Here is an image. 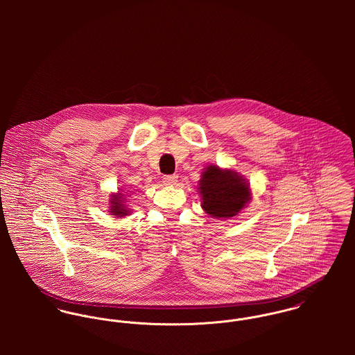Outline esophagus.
Returning <instances> with one entry per match:
<instances>
[{
    "mask_svg": "<svg viewBox=\"0 0 355 355\" xmlns=\"http://www.w3.org/2000/svg\"><path fill=\"white\" fill-rule=\"evenodd\" d=\"M162 182L166 186H175L178 183V176L176 175H166V176H164Z\"/></svg>",
    "mask_w": 355,
    "mask_h": 355,
    "instance_id": "1",
    "label": "esophagus"
}]
</instances>
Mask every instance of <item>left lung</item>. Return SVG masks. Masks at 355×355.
I'll use <instances>...</instances> for the list:
<instances>
[{"instance_id":"1","label":"left lung","mask_w":355,"mask_h":355,"mask_svg":"<svg viewBox=\"0 0 355 355\" xmlns=\"http://www.w3.org/2000/svg\"><path fill=\"white\" fill-rule=\"evenodd\" d=\"M202 207L211 217L228 218L236 216L250 201L249 186L234 171H221L210 165L200 180Z\"/></svg>"}]
</instances>
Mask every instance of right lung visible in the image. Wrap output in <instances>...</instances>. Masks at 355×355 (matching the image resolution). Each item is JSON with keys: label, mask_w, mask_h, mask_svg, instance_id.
Returning <instances> with one entry per match:
<instances>
[{"label": "right lung", "mask_w": 355, "mask_h": 355, "mask_svg": "<svg viewBox=\"0 0 355 355\" xmlns=\"http://www.w3.org/2000/svg\"><path fill=\"white\" fill-rule=\"evenodd\" d=\"M123 196L121 194H117V196H113L112 197V206H110V213L113 216H117V217H123V216H127L128 210L125 209L124 203H123Z\"/></svg>", "instance_id": "add662e5"}]
</instances>
